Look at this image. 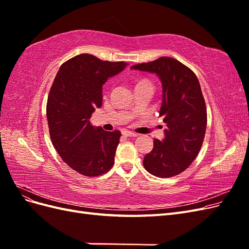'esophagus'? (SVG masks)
<instances>
[{"instance_id":"34e87169","label":"esophagus","mask_w":249,"mask_h":249,"mask_svg":"<svg viewBox=\"0 0 249 249\" xmlns=\"http://www.w3.org/2000/svg\"><path fill=\"white\" fill-rule=\"evenodd\" d=\"M123 135H124V136H126V137H137L138 136L137 133H133V132L127 131V130L123 131Z\"/></svg>"}]
</instances>
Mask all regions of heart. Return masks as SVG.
Returning <instances> with one entry per match:
<instances>
[{"label":"heart","instance_id":"b5f03b06","mask_svg":"<svg viewBox=\"0 0 249 249\" xmlns=\"http://www.w3.org/2000/svg\"><path fill=\"white\" fill-rule=\"evenodd\" d=\"M140 84H150V82H148V81H146V80H143V81H141V82L138 83V85H140ZM150 85H152V84H150Z\"/></svg>","mask_w":249,"mask_h":249}]
</instances>
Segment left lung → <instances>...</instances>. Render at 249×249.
<instances>
[{
  "instance_id": "left-lung-1",
  "label": "left lung",
  "mask_w": 249,
  "mask_h": 249,
  "mask_svg": "<svg viewBox=\"0 0 249 249\" xmlns=\"http://www.w3.org/2000/svg\"><path fill=\"white\" fill-rule=\"evenodd\" d=\"M131 69L156 73L163 87L160 116L167 129L162 141L154 140L143 166L158 178L178 176L197 157L206 134L207 108L198 79L189 67L170 57Z\"/></svg>"
}]
</instances>
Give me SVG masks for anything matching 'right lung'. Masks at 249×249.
Returning <instances> with one entry per match:
<instances>
[{"label": "right lung", "mask_w": 249, "mask_h": 249, "mask_svg": "<svg viewBox=\"0 0 249 249\" xmlns=\"http://www.w3.org/2000/svg\"><path fill=\"white\" fill-rule=\"evenodd\" d=\"M125 65L81 54L64 62L53 82L47 104L51 140L62 160L80 175L102 176L114 164L122 133L93 127L89 119L102 107L104 83Z\"/></svg>", "instance_id": "add662e5"}]
</instances>
